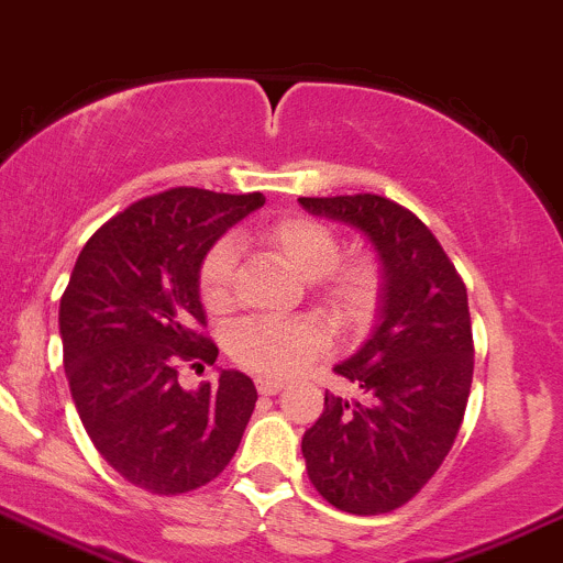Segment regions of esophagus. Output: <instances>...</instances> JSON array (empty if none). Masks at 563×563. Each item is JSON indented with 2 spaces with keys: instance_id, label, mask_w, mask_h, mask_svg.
I'll return each instance as SVG.
<instances>
[{
  "instance_id": "esophagus-1",
  "label": "esophagus",
  "mask_w": 563,
  "mask_h": 563,
  "mask_svg": "<svg viewBox=\"0 0 563 563\" xmlns=\"http://www.w3.org/2000/svg\"><path fill=\"white\" fill-rule=\"evenodd\" d=\"M254 385H257V393H263V396H276V393L284 390V382L271 379V376H257Z\"/></svg>"
}]
</instances>
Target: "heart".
<instances>
[{
	"label": "heart",
	"instance_id": "obj_1",
	"mask_svg": "<svg viewBox=\"0 0 563 563\" xmlns=\"http://www.w3.org/2000/svg\"><path fill=\"white\" fill-rule=\"evenodd\" d=\"M257 241L284 265L309 282L317 303L346 333H361L376 317L382 300V265L374 254L341 260V241L328 224L311 217H282L265 224ZM235 243L219 239L197 265V295L211 314H222L235 300ZM322 322L243 320L228 335V352L239 366L260 376H289L328 350Z\"/></svg>",
	"mask_w": 563,
	"mask_h": 563
}]
</instances>
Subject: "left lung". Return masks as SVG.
<instances>
[{
  "label": "left lung",
  "mask_w": 563,
  "mask_h": 563,
  "mask_svg": "<svg viewBox=\"0 0 563 563\" xmlns=\"http://www.w3.org/2000/svg\"><path fill=\"white\" fill-rule=\"evenodd\" d=\"M298 202L366 233L385 271L379 328L333 368L357 396L324 393V411L300 444L306 472L335 509L393 512L420 494L461 431L474 374L466 284L437 235L387 197Z\"/></svg>",
  "instance_id": "8db88e82"
}]
</instances>
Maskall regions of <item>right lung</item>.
<instances>
[{"label":"right lung","mask_w":563,"mask_h":563,"mask_svg":"<svg viewBox=\"0 0 563 563\" xmlns=\"http://www.w3.org/2000/svg\"><path fill=\"white\" fill-rule=\"evenodd\" d=\"M260 192L176 187L108 219L78 254L62 295L65 374L80 422L110 466L137 488L178 496L211 483L239 450L257 404L254 382L178 385L181 363L213 366L197 265Z\"/></svg>","instance_id":"obj_1"}]
</instances>
